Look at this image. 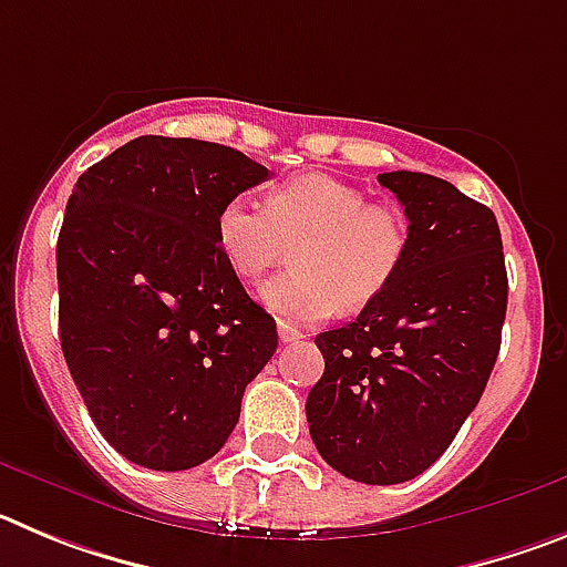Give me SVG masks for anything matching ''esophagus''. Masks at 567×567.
<instances>
[{
	"mask_svg": "<svg viewBox=\"0 0 567 567\" xmlns=\"http://www.w3.org/2000/svg\"><path fill=\"white\" fill-rule=\"evenodd\" d=\"M278 338H280V343H295V340H303L307 334L300 332L298 327H292V323H284V320H278Z\"/></svg>",
	"mask_w": 567,
	"mask_h": 567,
	"instance_id": "34e87169",
	"label": "esophagus"
}]
</instances>
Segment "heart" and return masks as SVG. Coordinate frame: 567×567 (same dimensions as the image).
I'll use <instances>...</instances> for the list:
<instances>
[{
	"label": "heart",
	"instance_id": "heart-1",
	"mask_svg": "<svg viewBox=\"0 0 567 567\" xmlns=\"http://www.w3.org/2000/svg\"><path fill=\"white\" fill-rule=\"evenodd\" d=\"M215 238L233 272L255 280L280 260L292 269L260 287L272 312L323 320L369 307L400 275L412 244L409 218L327 173H303L269 189L267 204L233 195L215 215Z\"/></svg>",
	"mask_w": 567,
	"mask_h": 567
}]
</instances>
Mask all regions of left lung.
Segmentation results:
<instances>
[{"label":"left lung","mask_w":567,"mask_h":567,"mask_svg":"<svg viewBox=\"0 0 567 567\" xmlns=\"http://www.w3.org/2000/svg\"><path fill=\"white\" fill-rule=\"evenodd\" d=\"M412 227L394 284L349 327L315 338V449L343 477L394 485L457 437L497 363L508 307L503 238L485 204L425 173L378 175Z\"/></svg>","instance_id":"left-lung-1"}]
</instances>
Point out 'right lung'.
I'll list each match as a JSON object with an SVG mask.
<instances>
[{"label":"right lung","mask_w":567,"mask_h":567,"mask_svg":"<svg viewBox=\"0 0 567 567\" xmlns=\"http://www.w3.org/2000/svg\"><path fill=\"white\" fill-rule=\"evenodd\" d=\"M267 178L238 150L164 135L79 175L56 244L59 338L90 417L130 463L215 457L278 349L272 315L215 238L221 204Z\"/></svg>","instance_id":"right-lung-1"}]
</instances>
